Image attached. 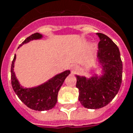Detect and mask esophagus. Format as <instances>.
Listing matches in <instances>:
<instances>
[{
  "label": "esophagus",
  "mask_w": 133,
  "mask_h": 133,
  "mask_svg": "<svg viewBox=\"0 0 133 133\" xmlns=\"http://www.w3.org/2000/svg\"><path fill=\"white\" fill-rule=\"evenodd\" d=\"M77 66H72V68H71V69H72V73H75L76 72H77Z\"/></svg>",
  "instance_id": "esophagus-1"
}]
</instances>
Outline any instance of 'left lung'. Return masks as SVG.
Here are the masks:
<instances>
[{
    "mask_svg": "<svg viewBox=\"0 0 133 133\" xmlns=\"http://www.w3.org/2000/svg\"><path fill=\"white\" fill-rule=\"evenodd\" d=\"M97 35L99 38L97 56L102 74L99 76L94 74L89 78L75 75L79 101L89 109H99L111 102L122 81V62L118 48L108 36L101 33Z\"/></svg>",
    "mask_w": 133,
    "mask_h": 133,
    "instance_id": "8db88e82",
    "label": "left lung"
}]
</instances>
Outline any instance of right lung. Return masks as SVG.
<instances>
[{"label": "right lung", "mask_w": 133, "mask_h": 133, "mask_svg": "<svg viewBox=\"0 0 133 133\" xmlns=\"http://www.w3.org/2000/svg\"><path fill=\"white\" fill-rule=\"evenodd\" d=\"M43 36L42 34L39 33H35L25 39L23 43L19 46V48L24 44L29 42L30 41L40 39ZM15 60L16 55H15L14 59L11 63V80L12 88L19 99L32 110L43 111L54 108L57 102L58 91L60 90L66 77L70 74V71L66 70L60 74H58L51 79L48 80L47 82L38 86L32 88H24L19 84L14 72Z\"/></svg>", "instance_id": "add662e5"}]
</instances>
